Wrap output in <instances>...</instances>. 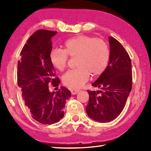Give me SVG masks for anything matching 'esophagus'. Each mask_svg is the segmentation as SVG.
Returning a JSON list of instances; mask_svg holds the SVG:
<instances>
[{
    "instance_id": "esophagus-1",
    "label": "esophagus",
    "mask_w": 151,
    "mask_h": 151,
    "mask_svg": "<svg viewBox=\"0 0 151 151\" xmlns=\"http://www.w3.org/2000/svg\"><path fill=\"white\" fill-rule=\"evenodd\" d=\"M70 91H71V93H72V94H76L79 92L78 90H75V89H71Z\"/></svg>"
}]
</instances>
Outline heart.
Instances as JSON below:
<instances>
[{"label": "heart", "mask_w": 151, "mask_h": 151, "mask_svg": "<svg viewBox=\"0 0 151 151\" xmlns=\"http://www.w3.org/2000/svg\"><path fill=\"white\" fill-rule=\"evenodd\" d=\"M75 58L77 68L70 70L63 76V83L73 89L82 87L93 77L102 75L108 66L110 48L104 40L88 35H78L66 40L64 49H53L49 58L52 65L59 71L67 66L68 57Z\"/></svg>", "instance_id": "1"}]
</instances>
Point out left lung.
I'll return each instance as SVG.
<instances>
[{"label":"left lung","mask_w":151,"mask_h":151,"mask_svg":"<svg viewBox=\"0 0 151 151\" xmlns=\"http://www.w3.org/2000/svg\"><path fill=\"white\" fill-rule=\"evenodd\" d=\"M109 40L111 56L108 66L92 85L101 91H88L89 101L86 107L88 116L101 122L113 121L121 114L131 91L132 83L129 54L114 38L109 37Z\"/></svg>","instance_id":"obj_1"}]
</instances>
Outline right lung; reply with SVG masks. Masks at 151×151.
I'll use <instances>...</instances> for the list:
<instances>
[{"label": "right lung", "mask_w": 151, "mask_h": 151, "mask_svg": "<svg viewBox=\"0 0 151 151\" xmlns=\"http://www.w3.org/2000/svg\"><path fill=\"white\" fill-rule=\"evenodd\" d=\"M56 34V31L38 30L28 39L18 61L17 83L25 105L32 118L43 124H54L63 119L66 102L71 96L70 91L64 86L57 93H50L48 88L50 83L57 87L60 82L55 77L49 58L51 38Z\"/></svg>", "instance_id": "1"}]
</instances>
